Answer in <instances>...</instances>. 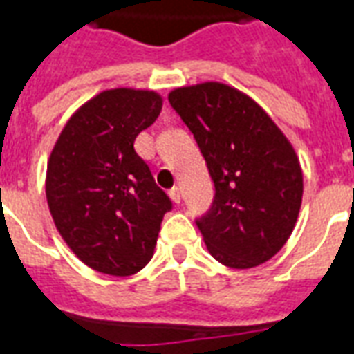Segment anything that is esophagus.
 Here are the masks:
<instances>
[{
  "instance_id": "obj_1",
  "label": "esophagus",
  "mask_w": 354,
  "mask_h": 354,
  "mask_svg": "<svg viewBox=\"0 0 354 354\" xmlns=\"http://www.w3.org/2000/svg\"><path fill=\"white\" fill-rule=\"evenodd\" d=\"M169 195H170V199L174 201L176 205H178V203H180V201H182V192H180V187H178V185H174V187L170 189Z\"/></svg>"
}]
</instances>
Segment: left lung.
I'll use <instances>...</instances> for the list:
<instances>
[{"label":"left lung","mask_w":354,"mask_h":354,"mask_svg":"<svg viewBox=\"0 0 354 354\" xmlns=\"http://www.w3.org/2000/svg\"><path fill=\"white\" fill-rule=\"evenodd\" d=\"M169 102L193 132L216 195L197 220L208 252L233 269L266 263L297 222L304 174L273 119L237 88L218 81L174 88Z\"/></svg>","instance_id":"obj_1"}]
</instances>
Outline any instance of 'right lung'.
Listing matches in <instances>:
<instances>
[{"instance_id":"right-lung-1","label":"right lung","mask_w":354,"mask_h":354,"mask_svg":"<svg viewBox=\"0 0 354 354\" xmlns=\"http://www.w3.org/2000/svg\"><path fill=\"white\" fill-rule=\"evenodd\" d=\"M161 108L153 91H104L70 117L50 151V216L66 245L94 271L129 277L153 256L172 203L134 151V140Z\"/></svg>"}]
</instances>
